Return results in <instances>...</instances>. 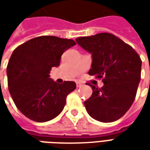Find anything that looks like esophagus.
Returning <instances> with one entry per match:
<instances>
[{"label": "esophagus", "instance_id": "34e87169", "mask_svg": "<svg viewBox=\"0 0 150 150\" xmlns=\"http://www.w3.org/2000/svg\"><path fill=\"white\" fill-rule=\"evenodd\" d=\"M82 85H83V83H79V82H77V83H76V87H77V88H80Z\"/></svg>", "mask_w": 150, "mask_h": 150}]
</instances>
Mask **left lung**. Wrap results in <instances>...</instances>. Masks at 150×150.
I'll use <instances>...</instances> for the list:
<instances>
[{
    "instance_id": "8db88e82",
    "label": "left lung",
    "mask_w": 150,
    "mask_h": 150,
    "mask_svg": "<svg viewBox=\"0 0 150 150\" xmlns=\"http://www.w3.org/2000/svg\"><path fill=\"white\" fill-rule=\"evenodd\" d=\"M76 42L92 55L88 74L104 83L101 88L90 85L92 95L84 101L86 110L101 122L117 120L135 100L142 59L132 46L109 33L77 38Z\"/></svg>"
}]
</instances>
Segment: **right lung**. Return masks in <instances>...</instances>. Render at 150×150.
<instances>
[{
	"label": "right lung",
	"mask_w": 150,
	"mask_h": 150,
	"mask_svg": "<svg viewBox=\"0 0 150 150\" xmlns=\"http://www.w3.org/2000/svg\"><path fill=\"white\" fill-rule=\"evenodd\" d=\"M72 39L40 36L13 50L7 66L8 91L18 110L37 122H46L59 115L67 95L76 88L73 81L59 84L50 71L59 67L61 56L75 46Z\"/></svg>",
	"instance_id": "obj_1"
}]
</instances>
